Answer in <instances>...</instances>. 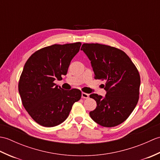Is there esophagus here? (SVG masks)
I'll return each instance as SVG.
<instances>
[{
	"label": "esophagus",
	"instance_id": "1",
	"mask_svg": "<svg viewBox=\"0 0 160 160\" xmlns=\"http://www.w3.org/2000/svg\"><path fill=\"white\" fill-rule=\"evenodd\" d=\"M89 94H87V93H84V92H82V98H89Z\"/></svg>",
	"mask_w": 160,
	"mask_h": 160
}]
</instances>
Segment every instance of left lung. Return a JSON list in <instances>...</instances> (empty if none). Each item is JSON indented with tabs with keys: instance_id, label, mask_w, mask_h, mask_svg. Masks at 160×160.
I'll return each instance as SVG.
<instances>
[{
	"instance_id": "obj_1",
	"label": "left lung",
	"mask_w": 160,
	"mask_h": 160,
	"mask_svg": "<svg viewBox=\"0 0 160 160\" xmlns=\"http://www.w3.org/2000/svg\"><path fill=\"white\" fill-rule=\"evenodd\" d=\"M81 50L91 60L94 78L103 80L104 98L96 93L89 97L96 101L89 115L104 127L120 124L128 118L139 100L140 76L138 69L123 51L98 43H84Z\"/></svg>"
}]
</instances>
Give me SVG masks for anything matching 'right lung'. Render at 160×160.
<instances>
[{"mask_svg": "<svg viewBox=\"0 0 160 160\" xmlns=\"http://www.w3.org/2000/svg\"><path fill=\"white\" fill-rule=\"evenodd\" d=\"M81 42L53 45L40 49L29 58L18 82L22 103L37 123L52 127L69 116L73 104L81 98L79 89L64 90L54 83L66 75Z\"/></svg>", "mask_w": 160, "mask_h": 160, "instance_id": "obj_1", "label": "right lung"}]
</instances>
